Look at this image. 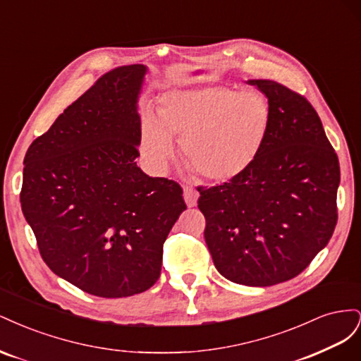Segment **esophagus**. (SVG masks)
<instances>
[{"instance_id": "1", "label": "esophagus", "mask_w": 361, "mask_h": 361, "mask_svg": "<svg viewBox=\"0 0 361 361\" xmlns=\"http://www.w3.org/2000/svg\"><path fill=\"white\" fill-rule=\"evenodd\" d=\"M183 199H185V203L188 204V207H194L195 204H197L199 192L191 187H183Z\"/></svg>"}]
</instances>
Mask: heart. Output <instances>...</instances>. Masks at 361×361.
<instances>
[{
  "mask_svg": "<svg viewBox=\"0 0 361 361\" xmlns=\"http://www.w3.org/2000/svg\"><path fill=\"white\" fill-rule=\"evenodd\" d=\"M268 126V102L255 90L226 85L171 90L159 99L157 118L146 114L141 120L140 147L149 167L162 173L178 140L192 171L227 182L253 164Z\"/></svg>",
  "mask_w": 361,
  "mask_h": 361,
  "instance_id": "b5f03b06",
  "label": "heart"
}]
</instances>
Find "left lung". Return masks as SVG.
<instances>
[{"instance_id": "obj_1", "label": "left lung", "mask_w": 361, "mask_h": 361, "mask_svg": "<svg viewBox=\"0 0 361 361\" xmlns=\"http://www.w3.org/2000/svg\"><path fill=\"white\" fill-rule=\"evenodd\" d=\"M267 96L269 126L238 178L197 188L214 265L227 280L272 286L297 277L337 224L338 159L312 104L272 80H248Z\"/></svg>"}]
</instances>
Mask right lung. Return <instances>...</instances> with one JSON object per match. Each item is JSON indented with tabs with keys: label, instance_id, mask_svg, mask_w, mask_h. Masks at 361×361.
<instances>
[{
	"label": "right lung",
	"instance_id": "1",
	"mask_svg": "<svg viewBox=\"0 0 361 361\" xmlns=\"http://www.w3.org/2000/svg\"><path fill=\"white\" fill-rule=\"evenodd\" d=\"M146 66L102 75L24 158L20 206L54 274L102 298L152 288L162 247L187 209L178 182L137 166Z\"/></svg>",
	"mask_w": 361,
	"mask_h": 361
}]
</instances>
